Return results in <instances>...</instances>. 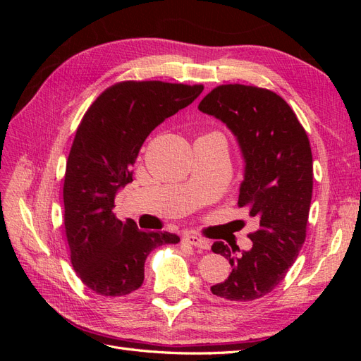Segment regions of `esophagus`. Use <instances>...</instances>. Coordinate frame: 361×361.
<instances>
[{
  "mask_svg": "<svg viewBox=\"0 0 361 361\" xmlns=\"http://www.w3.org/2000/svg\"><path fill=\"white\" fill-rule=\"evenodd\" d=\"M183 239H185V241H187L188 244H191V245H194V247H197V248H202V250H209V248H211V243L207 241V239L200 238V236L194 235V233H187V235L183 236Z\"/></svg>",
  "mask_w": 361,
  "mask_h": 361,
  "instance_id": "1",
  "label": "esophagus"
}]
</instances>
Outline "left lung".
Here are the masks:
<instances>
[{"instance_id":"1","label":"left lung","mask_w":361,"mask_h":361,"mask_svg":"<svg viewBox=\"0 0 361 361\" xmlns=\"http://www.w3.org/2000/svg\"><path fill=\"white\" fill-rule=\"evenodd\" d=\"M199 110L235 135L244 158L238 206L259 220V231L248 235L250 250L214 243L212 251L228 260L232 272L211 290L227 301H253L285 279L305 241L313 190L310 143L286 101L267 89L218 85Z\"/></svg>"}]
</instances>
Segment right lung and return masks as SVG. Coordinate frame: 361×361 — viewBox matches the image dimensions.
<instances>
[{
    "label": "right lung",
    "instance_id": "right-lung-1",
    "mask_svg": "<svg viewBox=\"0 0 361 361\" xmlns=\"http://www.w3.org/2000/svg\"><path fill=\"white\" fill-rule=\"evenodd\" d=\"M203 85L125 81L90 105L76 129L64 174V228L71 262L84 285L104 297H123L145 280L152 250L178 244V235L143 232L120 221L117 192L133 182V166L145 140L164 120L188 106Z\"/></svg>",
    "mask_w": 361,
    "mask_h": 361
}]
</instances>
